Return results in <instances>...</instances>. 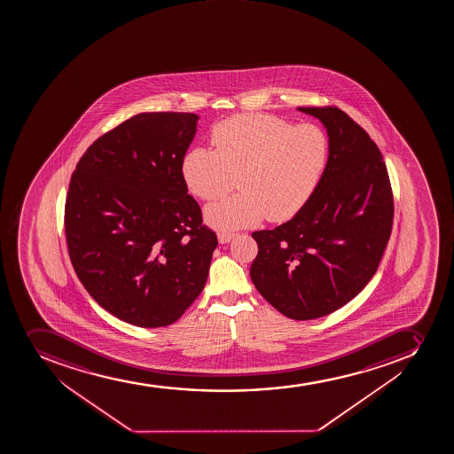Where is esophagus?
I'll use <instances>...</instances> for the list:
<instances>
[{
  "mask_svg": "<svg viewBox=\"0 0 454 454\" xmlns=\"http://www.w3.org/2000/svg\"><path fill=\"white\" fill-rule=\"evenodd\" d=\"M235 234H232V232H219L217 234V239H219L220 244H228L230 243L231 239H234Z\"/></svg>",
  "mask_w": 454,
  "mask_h": 454,
  "instance_id": "obj_1",
  "label": "esophagus"
}]
</instances>
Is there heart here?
I'll return each instance as SVG.
<instances>
[{
  "label": "heart",
  "instance_id": "1",
  "mask_svg": "<svg viewBox=\"0 0 454 454\" xmlns=\"http://www.w3.org/2000/svg\"><path fill=\"white\" fill-rule=\"evenodd\" d=\"M213 149L192 148L182 161L189 191L202 200L241 192L206 207L207 223L220 231L290 219L318 186L328 161V136L312 122L294 124L263 114H244L211 131Z\"/></svg>",
  "mask_w": 454,
  "mask_h": 454
}]
</instances>
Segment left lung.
Masks as SVG:
<instances>
[{"mask_svg":"<svg viewBox=\"0 0 454 454\" xmlns=\"http://www.w3.org/2000/svg\"><path fill=\"white\" fill-rule=\"evenodd\" d=\"M327 130L318 186L292 220L256 231L250 268L257 292L288 318L332 314L376 274L391 237L394 198L382 153L339 108H297Z\"/></svg>","mask_w":454,"mask_h":454,"instance_id":"1","label":"left lung"}]
</instances>
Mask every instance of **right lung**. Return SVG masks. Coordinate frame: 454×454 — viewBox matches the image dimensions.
Masks as SVG:
<instances>
[{
  "label": "right lung",
  "instance_id": "1",
  "mask_svg": "<svg viewBox=\"0 0 454 454\" xmlns=\"http://www.w3.org/2000/svg\"><path fill=\"white\" fill-rule=\"evenodd\" d=\"M198 120L137 114L96 140L71 177L72 266L104 309L137 327L177 321L206 286L217 247L182 175Z\"/></svg>",
  "mask_w": 454,
  "mask_h": 454
}]
</instances>
